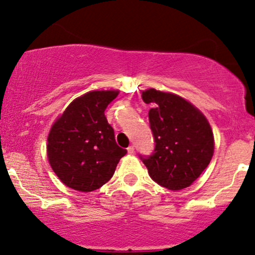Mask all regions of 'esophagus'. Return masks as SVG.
I'll return each instance as SVG.
<instances>
[{
    "instance_id": "1",
    "label": "esophagus",
    "mask_w": 255,
    "mask_h": 255,
    "mask_svg": "<svg viewBox=\"0 0 255 255\" xmlns=\"http://www.w3.org/2000/svg\"><path fill=\"white\" fill-rule=\"evenodd\" d=\"M127 151H128V154H130V155H133L134 154V146H129L127 148Z\"/></svg>"
}]
</instances>
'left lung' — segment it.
<instances>
[{
  "label": "left lung",
  "instance_id": "8db88e82",
  "mask_svg": "<svg viewBox=\"0 0 255 255\" xmlns=\"http://www.w3.org/2000/svg\"><path fill=\"white\" fill-rule=\"evenodd\" d=\"M144 104L154 136L153 154L140 155L149 176L160 186L179 191L192 185L207 168L214 153V136L205 115L181 96L147 89Z\"/></svg>",
  "mask_w": 255,
  "mask_h": 255
}]
</instances>
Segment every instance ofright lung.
<instances>
[{
    "label": "right lung",
    "instance_id": "right-lung-1",
    "mask_svg": "<svg viewBox=\"0 0 255 255\" xmlns=\"http://www.w3.org/2000/svg\"><path fill=\"white\" fill-rule=\"evenodd\" d=\"M119 90H94L74 100L53 125L47 155L54 173L69 188L93 192L108 182L127 150L119 147L106 119Z\"/></svg>",
    "mask_w": 255,
    "mask_h": 255
}]
</instances>
